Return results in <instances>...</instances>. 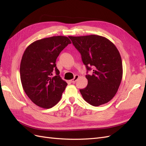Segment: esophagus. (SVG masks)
I'll use <instances>...</instances> for the list:
<instances>
[{"mask_svg": "<svg viewBox=\"0 0 146 146\" xmlns=\"http://www.w3.org/2000/svg\"><path fill=\"white\" fill-rule=\"evenodd\" d=\"M78 77H79V76H78V75H76V76H75V77H74V78L73 79H72V80H70V82H71V83H74L77 80V79L78 78Z\"/></svg>", "mask_w": 146, "mask_h": 146, "instance_id": "1", "label": "esophagus"}]
</instances>
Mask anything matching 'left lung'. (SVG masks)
Instances as JSON below:
<instances>
[{"mask_svg": "<svg viewBox=\"0 0 146 146\" xmlns=\"http://www.w3.org/2000/svg\"><path fill=\"white\" fill-rule=\"evenodd\" d=\"M82 55L87 70L88 85L80 90L86 102L95 107L111 100L120 86L122 78L121 55L114 44L105 37L96 35L69 36Z\"/></svg>", "mask_w": 146, "mask_h": 146, "instance_id": "left-lung-1", "label": "left lung"}]
</instances>
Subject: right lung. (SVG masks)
<instances>
[{
	"label": "right lung",
	"mask_w": 146,
	"mask_h": 146,
	"mask_svg": "<svg viewBox=\"0 0 146 146\" xmlns=\"http://www.w3.org/2000/svg\"><path fill=\"white\" fill-rule=\"evenodd\" d=\"M70 43L66 36H52L32 42L24 51L20 65L22 85L38 107L50 108L60 100L68 84L59 76L55 63L60 52Z\"/></svg>",
	"instance_id": "right-lung-1"
}]
</instances>
